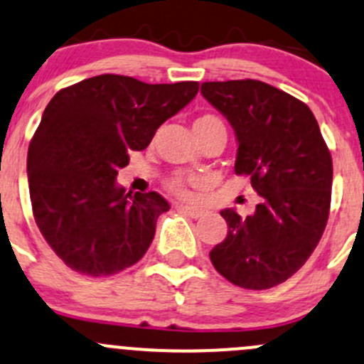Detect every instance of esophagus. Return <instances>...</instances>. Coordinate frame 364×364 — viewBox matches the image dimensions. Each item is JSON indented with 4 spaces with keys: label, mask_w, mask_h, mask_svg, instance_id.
Returning <instances> with one entry per match:
<instances>
[{
    "label": "esophagus",
    "mask_w": 364,
    "mask_h": 364,
    "mask_svg": "<svg viewBox=\"0 0 364 364\" xmlns=\"http://www.w3.org/2000/svg\"><path fill=\"white\" fill-rule=\"evenodd\" d=\"M176 209L179 210V213H185L186 215H190V218L197 219V218H202L203 210L198 209V207H193V205H188V203H176Z\"/></svg>",
    "instance_id": "1"
}]
</instances>
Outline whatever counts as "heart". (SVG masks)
Segmentation results:
<instances>
[{
	"instance_id": "obj_1",
	"label": "heart",
	"mask_w": 364,
	"mask_h": 364,
	"mask_svg": "<svg viewBox=\"0 0 364 364\" xmlns=\"http://www.w3.org/2000/svg\"><path fill=\"white\" fill-rule=\"evenodd\" d=\"M210 119H215L214 115H200V117L195 119L193 124H200V122H205V121H210ZM193 183V178H185V176H176L169 181V186L171 190L178 191V193H186V185H191Z\"/></svg>"
}]
</instances>
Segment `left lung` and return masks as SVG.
Returning <instances> with one entry per match:
<instances>
[{
	"mask_svg": "<svg viewBox=\"0 0 364 364\" xmlns=\"http://www.w3.org/2000/svg\"><path fill=\"white\" fill-rule=\"evenodd\" d=\"M202 97L237 136L235 173L250 176L261 202L247 218L221 210L228 235L210 250L218 273L242 289L264 290L297 273L328 221L330 151L309 107L254 79L203 82Z\"/></svg>",
	"mask_w": 364,
	"mask_h": 364,
	"instance_id": "obj_1",
	"label": "left lung"
}]
</instances>
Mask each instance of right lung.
<instances>
[{
    "label": "right lung",
    "instance_id": "add662e5",
    "mask_svg": "<svg viewBox=\"0 0 364 364\" xmlns=\"http://www.w3.org/2000/svg\"><path fill=\"white\" fill-rule=\"evenodd\" d=\"M198 82L146 85L115 74L60 90L43 112L27 154L36 225L70 269L109 277L136 264L171 205L157 191L117 185L131 150L197 97Z\"/></svg>",
    "mask_w": 364,
    "mask_h": 364
}]
</instances>
